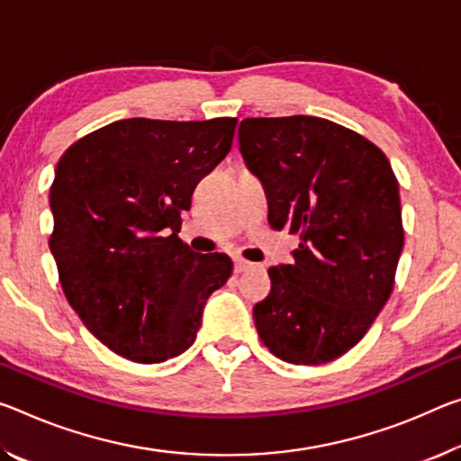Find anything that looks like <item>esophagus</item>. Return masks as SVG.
<instances>
[{"label": "esophagus", "instance_id": "1", "mask_svg": "<svg viewBox=\"0 0 461 461\" xmlns=\"http://www.w3.org/2000/svg\"><path fill=\"white\" fill-rule=\"evenodd\" d=\"M254 265L252 262H248V260H242V258H238V260H233V273H246V270H250Z\"/></svg>", "mask_w": 461, "mask_h": 461}]
</instances>
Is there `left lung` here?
Instances as JSON below:
<instances>
[{
  "instance_id": "8db88e82",
  "label": "left lung",
  "mask_w": 461,
  "mask_h": 461,
  "mask_svg": "<svg viewBox=\"0 0 461 461\" xmlns=\"http://www.w3.org/2000/svg\"><path fill=\"white\" fill-rule=\"evenodd\" d=\"M238 137L265 185L270 228L299 236L294 265L268 268L270 294L254 305L260 340L294 365L339 359L390 299L404 246L388 158L318 116L244 119Z\"/></svg>"
}]
</instances>
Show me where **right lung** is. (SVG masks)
I'll use <instances>...</instances> for the list:
<instances>
[{
  "instance_id": "1",
  "label": "right lung",
  "mask_w": 461,
  "mask_h": 461,
  "mask_svg": "<svg viewBox=\"0 0 461 461\" xmlns=\"http://www.w3.org/2000/svg\"><path fill=\"white\" fill-rule=\"evenodd\" d=\"M238 119H125L69 145L50 185L63 294L116 355L162 363L193 345L203 308L231 275L225 254L178 238L199 180L228 156Z\"/></svg>"
}]
</instances>
